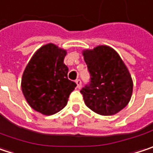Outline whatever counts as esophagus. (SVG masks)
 <instances>
[{"mask_svg":"<svg viewBox=\"0 0 153 153\" xmlns=\"http://www.w3.org/2000/svg\"><path fill=\"white\" fill-rule=\"evenodd\" d=\"M76 83L77 89H81V87H82V82H81V80L80 79H76Z\"/></svg>","mask_w":153,"mask_h":153,"instance_id":"obj_1","label":"esophagus"}]
</instances>
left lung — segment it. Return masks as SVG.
<instances>
[{
    "instance_id": "1",
    "label": "left lung",
    "mask_w": 153,
    "mask_h": 153,
    "mask_svg": "<svg viewBox=\"0 0 153 153\" xmlns=\"http://www.w3.org/2000/svg\"><path fill=\"white\" fill-rule=\"evenodd\" d=\"M91 82L80 92L91 111L111 116L123 110L131 100L133 82L126 64L114 49L101 45L82 51Z\"/></svg>"
}]
</instances>
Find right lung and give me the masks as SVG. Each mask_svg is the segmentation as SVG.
<instances>
[{
	"label": "right lung",
	"mask_w": 153,
	"mask_h": 153,
	"mask_svg": "<svg viewBox=\"0 0 153 153\" xmlns=\"http://www.w3.org/2000/svg\"><path fill=\"white\" fill-rule=\"evenodd\" d=\"M67 52L53 43L43 45L28 62L22 78V91L32 109L53 115L63 109L76 84L68 79L63 63Z\"/></svg>",
	"instance_id": "add662e5"
}]
</instances>
